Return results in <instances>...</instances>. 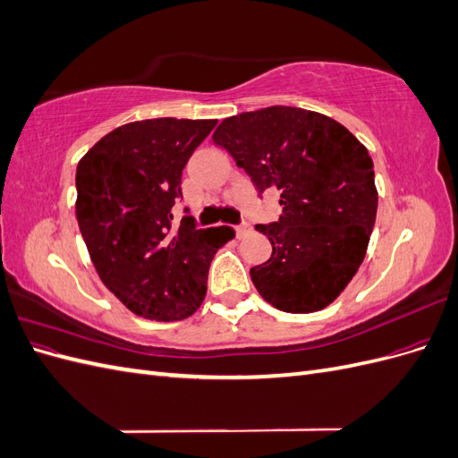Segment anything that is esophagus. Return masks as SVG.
Returning <instances> with one entry per match:
<instances>
[{
	"mask_svg": "<svg viewBox=\"0 0 458 458\" xmlns=\"http://www.w3.org/2000/svg\"><path fill=\"white\" fill-rule=\"evenodd\" d=\"M250 231H252V225L250 224H244V221H242V224H239V225H234V233H237L239 239L244 237V234H248Z\"/></svg>",
	"mask_w": 458,
	"mask_h": 458,
	"instance_id": "esophagus-1",
	"label": "esophagus"
}]
</instances>
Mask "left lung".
I'll list each match as a JSON object with an SVG mask.
<instances>
[{"mask_svg": "<svg viewBox=\"0 0 458 458\" xmlns=\"http://www.w3.org/2000/svg\"><path fill=\"white\" fill-rule=\"evenodd\" d=\"M212 141L259 195L281 192L279 221L256 225L273 246L271 258L250 269L261 298L288 313L327 308L361 266L377 219L369 150L336 120L296 106L225 118Z\"/></svg>", "mask_w": 458, "mask_h": 458, "instance_id": "8db88e82", "label": "left lung"}]
</instances>
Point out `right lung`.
<instances>
[{
  "mask_svg": "<svg viewBox=\"0 0 458 458\" xmlns=\"http://www.w3.org/2000/svg\"><path fill=\"white\" fill-rule=\"evenodd\" d=\"M217 120L155 118L105 135L76 170V219L105 286L135 315L179 321L206 294L208 269L231 227L199 229L174 204L182 174ZM187 214V208H185Z\"/></svg>",
  "mask_w": 458,
  "mask_h": 458,
  "instance_id": "right-lung-1",
  "label": "right lung"
}]
</instances>
